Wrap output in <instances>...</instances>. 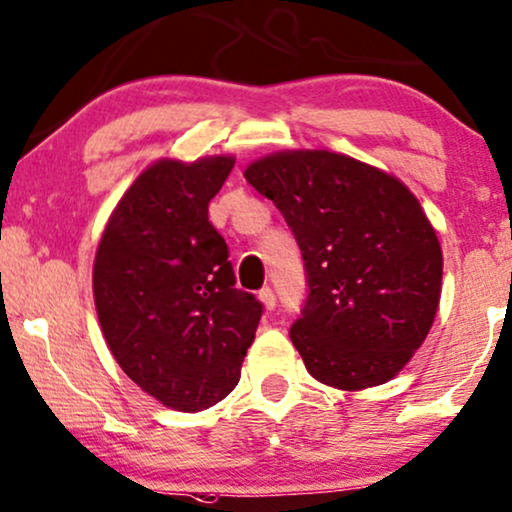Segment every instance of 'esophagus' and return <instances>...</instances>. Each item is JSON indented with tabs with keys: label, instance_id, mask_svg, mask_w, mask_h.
Wrapping results in <instances>:
<instances>
[{
	"label": "esophagus",
	"instance_id": "obj_1",
	"mask_svg": "<svg viewBox=\"0 0 512 512\" xmlns=\"http://www.w3.org/2000/svg\"><path fill=\"white\" fill-rule=\"evenodd\" d=\"M258 298H261V303L265 305V308H268V310H275V305H277V296H275V291H272L270 287H265V289L258 291Z\"/></svg>",
	"mask_w": 512,
	"mask_h": 512
}]
</instances>
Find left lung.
Wrapping results in <instances>:
<instances>
[{"instance_id":"8db88e82","label":"left lung","mask_w":512,"mask_h":512,"mask_svg":"<svg viewBox=\"0 0 512 512\" xmlns=\"http://www.w3.org/2000/svg\"><path fill=\"white\" fill-rule=\"evenodd\" d=\"M294 232L305 268L291 343L317 381L381 386L433 327L442 249L418 199L369 164L327 150L277 152L244 171Z\"/></svg>"}]
</instances>
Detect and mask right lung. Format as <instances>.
<instances>
[{
  "mask_svg": "<svg viewBox=\"0 0 512 512\" xmlns=\"http://www.w3.org/2000/svg\"><path fill=\"white\" fill-rule=\"evenodd\" d=\"M235 159H162L119 199L98 244L94 298L124 374L178 411H202L237 386L263 303L235 287L209 202Z\"/></svg>",
  "mask_w": 512,
  "mask_h": 512,
  "instance_id": "add662e5",
  "label": "right lung"
}]
</instances>
